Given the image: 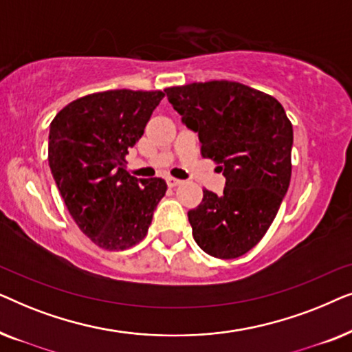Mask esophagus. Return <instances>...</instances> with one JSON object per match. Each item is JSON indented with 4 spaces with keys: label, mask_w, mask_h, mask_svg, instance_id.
I'll list each match as a JSON object with an SVG mask.
<instances>
[{
    "label": "esophagus",
    "mask_w": 352,
    "mask_h": 352,
    "mask_svg": "<svg viewBox=\"0 0 352 352\" xmlns=\"http://www.w3.org/2000/svg\"><path fill=\"white\" fill-rule=\"evenodd\" d=\"M166 182H168V186L170 187H176V186H181L182 182L184 181H181V179H176V177H166Z\"/></svg>",
    "instance_id": "1"
}]
</instances>
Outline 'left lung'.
<instances>
[{
    "label": "left lung",
    "instance_id": "left-lung-1",
    "mask_svg": "<svg viewBox=\"0 0 352 352\" xmlns=\"http://www.w3.org/2000/svg\"><path fill=\"white\" fill-rule=\"evenodd\" d=\"M165 93L182 123L199 133L201 157L226 176L221 195L204 189L190 210L195 242L219 259L250 252L271 228L292 177L293 128L282 104L237 81L171 86Z\"/></svg>",
    "mask_w": 352,
    "mask_h": 352
}]
</instances>
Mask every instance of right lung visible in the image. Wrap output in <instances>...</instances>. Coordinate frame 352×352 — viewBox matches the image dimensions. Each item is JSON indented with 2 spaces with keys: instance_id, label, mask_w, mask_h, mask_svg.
Returning a JSON list of instances; mask_svg holds the SVG:
<instances>
[{
  "instance_id": "obj_1",
  "label": "right lung",
  "mask_w": 352,
  "mask_h": 352,
  "mask_svg": "<svg viewBox=\"0 0 352 352\" xmlns=\"http://www.w3.org/2000/svg\"><path fill=\"white\" fill-rule=\"evenodd\" d=\"M165 93L110 89L65 105L51 122L47 160L67 210L109 252L141 242L166 192L162 177L136 179L124 157Z\"/></svg>"
}]
</instances>
